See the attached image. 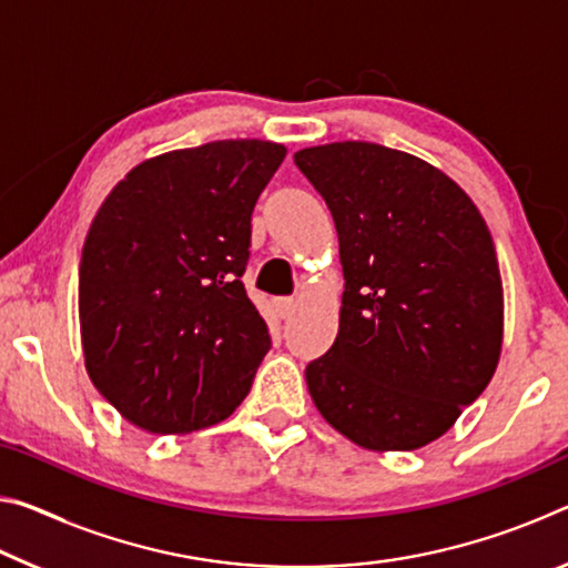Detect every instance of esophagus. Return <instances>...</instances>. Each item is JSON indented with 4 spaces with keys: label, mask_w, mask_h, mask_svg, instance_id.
<instances>
[{
    "label": "esophagus",
    "mask_w": 568,
    "mask_h": 568,
    "mask_svg": "<svg viewBox=\"0 0 568 568\" xmlns=\"http://www.w3.org/2000/svg\"><path fill=\"white\" fill-rule=\"evenodd\" d=\"M293 311H295L293 297H277V301H275V313L281 315V318H291Z\"/></svg>",
    "instance_id": "34e87169"
}]
</instances>
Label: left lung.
Masks as SVG:
<instances>
[{"mask_svg": "<svg viewBox=\"0 0 568 568\" xmlns=\"http://www.w3.org/2000/svg\"><path fill=\"white\" fill-rule=\"evenodd\" d=\"M335 220L341 325L307 363L315 408L368 450L446 434L501 355L504 287L486 220L438 168L376 142L295 152Z\"/></svg>", "mask_w": 568, "mask_h": 568, "instance_id": "8db88e82", "label": "left lung"}]
</instances>
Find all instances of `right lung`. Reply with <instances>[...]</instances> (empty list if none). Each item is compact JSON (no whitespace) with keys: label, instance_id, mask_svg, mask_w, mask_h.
<instances>
[{"label":"right lung","instance_id":"1","mask_svg":"<svg viewBox=\"0 0 568 568\" xmlns=\"http://www.w3.org/2000/svg\"><path fill=\"white\" fill-rule=\"evenodd\" d=\"M265 140H217L140 162L94 215L80 263L88 373L150 434L225 420L271 351L240 277L253 207L285 160Z\"/></svg>","mask_w":568,"mask_h":568}]
</instances>
